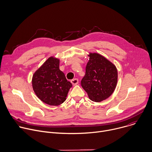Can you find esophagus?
<instances>
[{
    "label": "esophagus",
    "instance_id": "obj_1",
    "mask_svg": "<svg viewBox=\"0 0 152 152\" xmlns=\"http://www.w3.org/2000/svg\"><path fill=\"white\" fill-rule=\"evenodd\" d=\"M71 82H72V83L73 84V85H76L78 84V83H79V80H78L77 79L75 78V79H72V80H71Z\"/></svg>",
    "mask_w": 152,
    "mask_h": 152
}]
</instances>
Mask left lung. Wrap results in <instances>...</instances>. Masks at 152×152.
I'll list each match as a JSON object with an SVG mask.
<instances>
[{
	"label": "left lung",
	"mask_w": 152,
	"mask_h": 152,
	"mask_svg": "<svg viewBox=\"0 0 152 152\" xmlns=\"http://www.w3.org/2000/svg\"><path fill=\"white\" fill-rule=\"evenodd\" d=\"M88 56L81 85L90 100L100 102L114 93L117 83V70L114 64L99 53H90Z\"/></svg>",
	"instance_id": "1"
}]
</instances>
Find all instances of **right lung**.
I'll return each mask as SVG.
<instances>
[{
  "instance_id": "right-lung-1",
  "label": "right lung",
  "mask_w": 152,
  "mask_h": 152,
  "mask_svg": "<svg viewBox=\"0 0 152 152\" xmlns=\"http://www.w3.org/2000/svg\"><path fill=\"white\" fill-rule=\"evenodd\" d=\"M32 84L37 96L51 106L62 104L72 86L59 70V59L53 56L49 58L34 73Z\"/></svg>"
}]
</instances>
